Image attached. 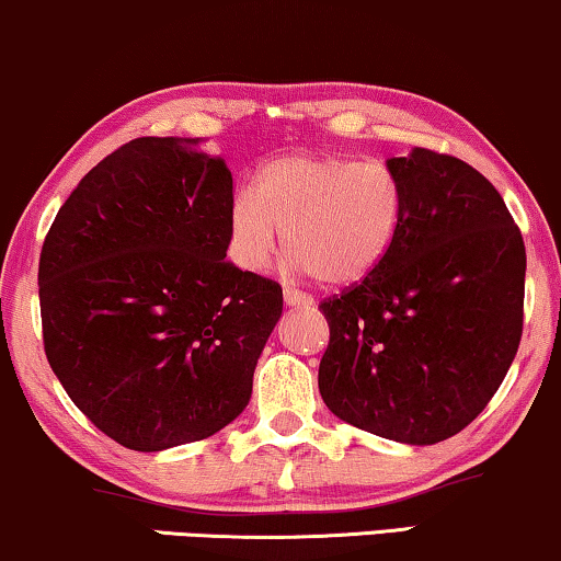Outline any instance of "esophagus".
Wrapping results in <instances>:
<instances>
[{"mask_svg": "<svg viewBox=\"0 0 561 561\" xmlns=\"http://www.w3.org/2000/svg\"><path fill=\"white\" fill-rule=\"evenodd\" d=\"M284 305L287 307H314V299L310 297V295H305V291H299V289H291V287H284Z\"/></svg>", "mask_w": 561, "mask_h": 561, "instance_id": "obj_1", "label": "esophagus"}]
</instances>
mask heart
I'll return each mask as SVG.
<instances>
[{"instance_id":"b5f03b06","label":"heart","mask_w":561,"mask_h":561,"mask_svg":"<svg viewBox=\"0 0 561 561\" xmlns=\"http://www.w3.org/2000/svg\"><path fill=\"white\" fill-rule=\"evenodd\" d=\"M404 187L383 162L291 154L266 162L254 191L233 195L228 228L243 270L270 266L282 243L291 264L328 284L374 274L404 224Z\"/></svg>"}]
</instances>
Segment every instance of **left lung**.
I'll list each match as a JSON object with an SVG mask.
<instances>
[{
    "label": "left lung",
    "instance_id": "left-lung-1",
    "mask_svg": "<svg viewBox=\"0 0 561 561\" xmlns=\"http://www.w3.org/2000/svg\"><path fill=\"white\" fill-rule=\"evenodd\" d=\"M386 164L404 187V224L374 274L320 305L330 343L318 386L337 420L435 445L483 412L516 358L526 249L468 162L414 147Z\"/></svg>",
    "mask_w": 561,
    "mask_h": 561
}]
</instances>
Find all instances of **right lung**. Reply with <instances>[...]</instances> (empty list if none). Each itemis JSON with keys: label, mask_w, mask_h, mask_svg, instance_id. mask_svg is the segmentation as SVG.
<instances>
[{"label": "right lung", "mask_w": 561, "mask_h": 561, "mask_svg": "<svg viewBox=\"0 0 561 561\" xmlns=\"http://www.w3.org/2000/svg\"><path fill=\"white\" fill-rule=\"evenodd\" d=\"M233 178L198 137H139L104 157L41 254L45 356L119 445L160 453L231 424L282 318L277 282L228 262Z\"/></svg>", "instance_id": "obj_1"}]
</instances>
